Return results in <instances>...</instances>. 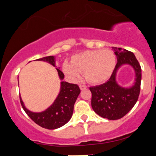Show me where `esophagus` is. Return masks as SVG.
I'll return each instance as SVG.
<instances>
[{
	"label": "esophagus",
	"instance_id": "obj_1",
	"mask_svg": "<svg viewBox=\"0 0 156 156\" xmlns=\"http://www.w3.org/2000/svg\"><path fill=\"white\" fill-rule=\"evenodd\" d=\"M80 88L81 90H84V89H87V86L84 84H80Z\"/></svg>",
	"mask_w": 156,
	"mask_h": 156
}]
</instances>
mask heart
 Instances as JSON below:
<instances>
[{"label": "heart", "instance_id": "obj_1", "mask_svg": "<svg viewBox=\"0 0 156 156\" xmlns=\"http://www.w3.org/2000/svg\"><path fill=\"white\" fill-rule=\"evenodd\" d=\"M116 56L110 50H87L65 61L63 71L72 81H77L84 72L89 83L101 84L110 78L116 66Z\"/></svg>", "mask_w": 156, "mask_h": 156}]
</instances>
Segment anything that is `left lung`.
<instances>
[{"label":"left lung","mask_w":156,"mask_h":156,"mask_svg":"<svg viewBox=\"0 0 156 156\" xmlns=\"http://www.w3.org/2000/svg\"><path fill=\"white\" fill-rule=\"evenodd\" d=\"M117 63L109 80L103 84L89 87L91 92V107L104 119L117 120L128 114L138 101L140 90L141 67L132 52L113 47ZM123 64L131 65L135 70L136 80L133 86L124 88L117 84L115 75Z\"/></svg>","instance_id":"obj_1"}]
</instances>
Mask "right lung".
<instances>
[{"label":"right lung","mask_w":156,"mask_h":156,"mask_svg":"<svg viewBox=\"0 0 156 156\" xmlns=\"http://www.w3.org/2000/svg\"><path fill=\"white\" fill-rule=\"evenodd\" d=\"M37 60L47 62L55 67L54 56L42 57ZM57 70L59 78L63 80L65 77L63 72L59 69ZM80 94V89L77 84L62 82L60 91L54 103L45 111L40 113L32 112L27 109L20 96V100L23 110L34 122L44 129L52 130L60 128L70 120L73 114L74 103Z\"/></svg>","instance_id":"obj_1"}]
</instances>
